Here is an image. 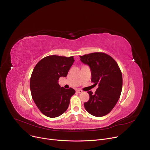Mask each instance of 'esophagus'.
Returning <instances> with one entry per match:
<instances>
[{
  "label": "esophagus",
  "instance_id": "obj_1",
  "mask_svg": "<svg viewBox=\"0 0 150 150\" xmlns=\"http://www.w3.org/2000/svg\"><path fill=\"white\" fill-rule=\"evenodd\" d=\"M76 92L78 93H82L83 91L81 89H78V90H76Z\"/></svg>",
  "mask_w": 150,
  "mask_h": 150
}]
</instances>
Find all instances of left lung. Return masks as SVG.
<instances>
[{"label": "left lung", "mask_w": 150, "mask_h": 150, "mask_svg": "<svg viewBox=\"0 0 150 150\" xmlns=\"http://www.w3.org/2000/svg\"><path fill=\"white\" fill-rule=\"evenodd\" d=\"M80 58L84 64L89 66L93 85L98 86L95 93L88 92L89 100L84 103V108L93 116H105L112 111L120 97L121 70L114 59L105 53H92Z\"/></svg>", "instance_id": "1"}]
</instances>
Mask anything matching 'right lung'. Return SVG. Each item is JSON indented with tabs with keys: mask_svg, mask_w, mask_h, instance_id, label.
<instances>
[{
	"mask_svg": "<svg viewBox=\"0 0 150 150\" xmlns=\"http://www.w3.org/2000/svg\"><path fill=\"white\" fill-rule=\"evenodd\" d=\"M75 61L74 57L50 55L39 61L31 74L30 87L31 97L44 115L57 117L68 108L75 91L60 87L59 78L66 77Z\"/></svg>",
	"mask_w": 150,
	"mask_h": 150,
	"instance_id": "1",
	"label": "right lung"
}]
</instances>
